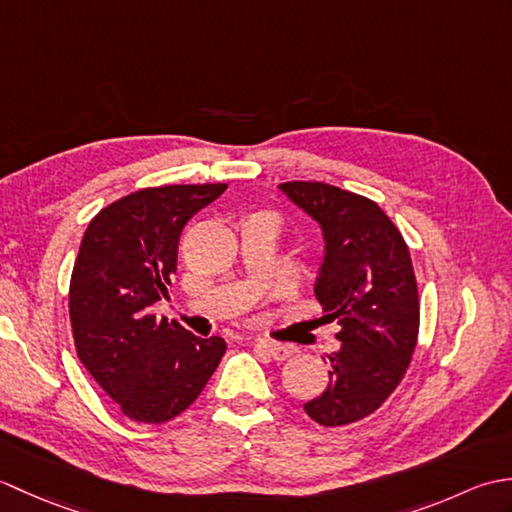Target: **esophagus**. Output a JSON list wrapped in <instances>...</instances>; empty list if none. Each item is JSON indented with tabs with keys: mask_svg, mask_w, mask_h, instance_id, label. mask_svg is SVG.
<instances>
[{
	"mask_svg": "<svg viewBox=\"0 0 512 512\" xmlns=\"http://www.w3.org/2000/svg\"><path fill=\"white\" fill-rule=\"evenodd\" d=\"M255 347L259 352H264L268 358H273V361H286V358L292 356V347L284 345V343H268V341H257Z\"/></svg>",
	"mask_w": 512,
	"mask_h": 512,
	"instance_id": "esophagus-1",
	"label": "esophagus"
}]
</instances>
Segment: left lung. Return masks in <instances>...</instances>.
<instances>
[{"label":"left lung","instance_id":"1","mask_svg":"<svg viewBox=\"0 0 512 512\" xmlns=\"http://www.w3.org/2000/svg\"><path fill=\"white\" fill-rule=\"evenodd\" d=\"M279 191L321 226L323 262L314 297L341 325L330 383L303 405L323 427L363 420L389 398L416 350L420 306L409 248L372 200L323 182Z\"/></svg>","mask_w":512,"mask_h":512}]
</instances>
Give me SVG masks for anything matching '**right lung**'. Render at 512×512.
<instances>
[{
	"mask_svg": "<svg viewBox=\"0 0 512 512\" xmlns=\"http://www.w3.org/2000/svg\"><path fill=\"white\" fill-rule=\"evenodd\" d=\"M226 184H169L129 193L94 217L70 281L76 354L127 418L160 424L202 394L226 352L151 312L169 299L182 228Z\"/></svg>",
	"mask_w": 512,
	"mask_h": 512,
	"instance_id": "add662e5",
	"label": "right lung"
}]
</instances>
